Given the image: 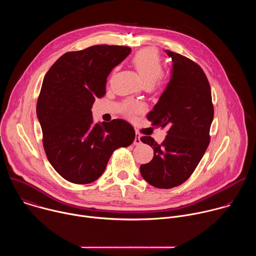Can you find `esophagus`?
Segmentation results:
<instances>
[{
	"instance_id": "obj_1",
	"label": "esophagus",
	"mask_w": 256,
	"mask_h": 256,
	"mask_svg": "<svg viewBox=\"0 0 256 256\" xmlns=\"http://www.w3.org/2000/svg\"><path fill=\"white\" fill-rule=\"evenodd\" d=\"M142 140H140V134L138 132H136V138H134V144H140Z\"/></svg>"
}]
</instances>
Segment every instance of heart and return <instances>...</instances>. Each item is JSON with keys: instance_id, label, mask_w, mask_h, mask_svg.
Segmentation results:
<instances>
[{"instance_id": "obj_1", "label": "heart", "mask_w": 256, "mask_h": 256, "mask_svg": "<svg viewBox=\"0 0 256 256\" xmlns=\"http://www.w3.org/2000/svg\"><path fill=\"white\" fill-rule=\"evenodd\" d=\"M132 64L144 85L153 86L160 78L162 72V62L154 50H142L132 58ZM140 110V106L134 103H126V114L132 116Z\"/></svg>"}]
</instances>
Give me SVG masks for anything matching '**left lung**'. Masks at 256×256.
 <instances>
[{
  "label": "left lung",
  "mask_w": 256,
  "mask_h": 256,
  "mask_svg": "<svg viewBox=\"0 0 256 256\" xmlns=\"http://www.w3.org/2000/svg\"><path fill=\"white\" fill-rule=\"evenodd\" d=\"M165 52L172 60L170 80L148 120L169 130L161 144L152 136L140 138L154 150L152 161L140 165V175L157 188L188 179L208 148L214 120L210 87L202 68L179 54Z\"/></svg>",
  "instance_id": "left-lung-1"
}]
</instances>
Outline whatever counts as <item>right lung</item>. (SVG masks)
Returning a JSON list of instances; mask_svg holds the SVG:
<instances>
[{
    "instance_id": "add662e5",
    "label": "right lung",
    "mask_w": 256,
    "mask_h": 256,
    "mask_svg": "<svg viewBox=\"0 0 256 256\" xmlns=\"http://www.w3.org/2000/svg\"><path fill=\"white\" fill-rule=\"evenodd\" d=\"M128 46H94L62 54L44 76L36 105L44 147L66 180L87 184L104 172L112 153L132 144L124 120L94 124L91 108L106 92L107 78L130 54Z\"/></svg>"
}]
</instances>
